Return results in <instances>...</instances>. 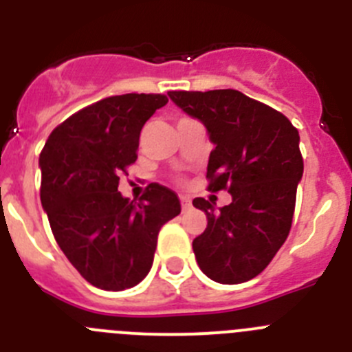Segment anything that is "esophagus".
Instances as JSON below:
<instances>
[{"instance_id": "obj_1", "label": "esophagus", "mask_w": 352, "mask_h": 352, "mask_svg": "<svg viewBox=\"0 0 352 352\" xmlns=\"http://www.w3.org/2000/svg\"><path fill=\"white\" fill-rule=\"evenodd\" d=\"M179 201H182V210L183 211H188L192 208V203H190V199L188 197H182L179 199Z\"/></svg>"}]
</instances>
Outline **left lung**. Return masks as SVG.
Here are the masks:
<instances>
[{"label":"left lung","mask_w":352,"mask_h":352,"mask_svg":"<svg viewBox=\"0 0 352 352\" xmlns=\"http://www.w3.org/2000/svg\"><path fill=\"white\" fill-rule=\"evenodd\" d=\"M169 96L210 132L214 148L208 190L232 195L231 204L219 210L194 199L208 219L203 234L192 241L199 268L219 284L250 280L272 263L291 231L303 174L300 133L284 114L236 89Z\"/></svg>","instance_id":"obj_1"}]
</instances>
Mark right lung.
Instances as JSON below:
<instances>
[{
    "instance_id": "add662e5",
    "label": "right lung",
    "mask_w": 352,
    "mask_h": 352,
    "mask_svg": "<svg viewBox=\"0 0 352 352\" xmlns=\"http://www.w3.org/2000/svg\"><path fill=\"white\" fill-rule=\"evenodd\" d=\"M162 93L107 96L60 123L40 153V201L72 266L91 285L123 291L153 264L162 226L182 211L178 195L149 183L139 203L118 192L138 160L139 135Z\"/></svg>"
}]
</instances>
